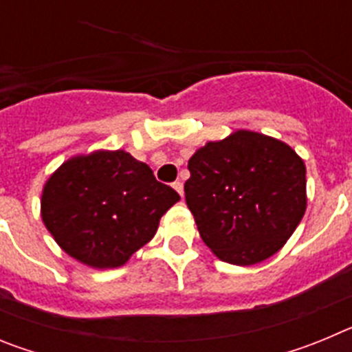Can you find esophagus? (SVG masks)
Masks as SVG:
<instances>
[{
	"instance_id": "esophagus-1",
	"label": "esophagus",
	"mask_w": 352,
	"mask_h": 352,
	"mask_svg": "<svg viewBox=\"0 0 352 352\" xmlns=\"http://www.w3.org/2000/svg\"><path fill=\"white\" fill-rule=\"evenodd\" d=\"M173 188H174V190H176V192H178V194L183 197V183H182V182H174V183H173Z\"/></svg>"
}]
</instances>
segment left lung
I'll use <instances>...</instances> for the list:
<instances>
[{"label": "left lung", "mask_w": 352, "mask_h": 352, "mask_svg": "<svg viewBox=\"0 0 352 352\" xmlns=\"http://www.w3.org/2000/svg\"><path fill=\"white\" fill-rule=\"evenodd\" d=\"M186 206L214 256L252 266L280 250L307 210V169L289 144L252 130L210 141L188 160Z\"/></svg>", "instance_id": "left-lung-1"}]
</instances>
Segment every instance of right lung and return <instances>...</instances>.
Wrapping results in <instances>:
<instances>
[{
    "mask_svg": "<svg viewBox=\"0 0 352 352\" xmlns=\"http://www.w3.org/2000/svg\"><path fill=\"white\" fill-rule=\"evenodd\" d=\"M179 201L153 170L123 149H98L63 162L45 182L42 222L70 257L89 268L123 266Z\"/></svg>",
    "mask_w": 352,
    "mask_h": 352,
    "instance_id": "add662e5",
    "label": "right lung"
}]
</instances>
